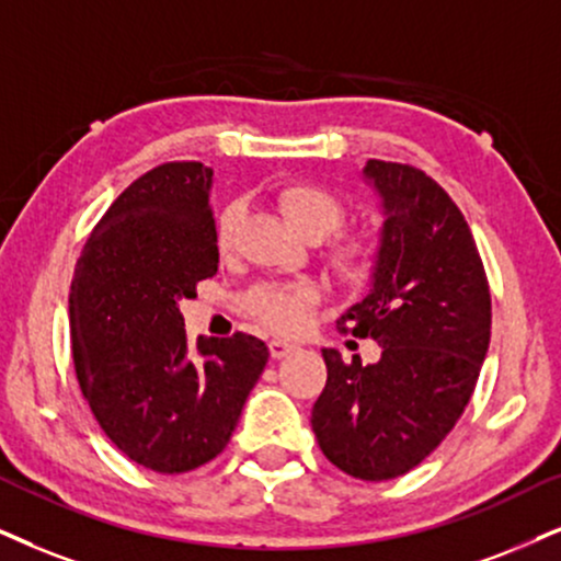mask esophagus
<instances>
[{
    "mask_svg": "<svg viewBox=\"0 0 561 561\" xmlns=\"http://www.w3.org/2000/svg\"><path fill=\"white\" fill-rule=\"evenodd\" d=\"M296 348H299V345L291 341H283V337H273V341H270V356L273 358H283V356L294 354Z\"/></svg>",
    "mask_w": 561,
    "mask_h": 561,
    "instance_id": "1",
    "label": "esophagus"
}]
</instances>
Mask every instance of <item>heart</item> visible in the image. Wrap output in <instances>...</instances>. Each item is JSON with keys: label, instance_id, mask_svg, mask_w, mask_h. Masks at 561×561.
Listing matches in <instances>:
<instances>
[{"label": "heart", "instance_id": "obj_1", "mask_svg": "<svg viewBox=\"0 0 561 561\" xmlns=\"http://www.w3.org/2000/svg\"><path fill=\"white\" fill-rule=\"evenodd\" d=\"M273 203L304 239L320 241V257L333 278L348 286L369 280L377 267V247L364 233L341 231L351 210L341 195L314 182H288L273 192ZM241 216L239 203H228L216 218V244L228 252L237 239ZM314 283H257L241 294L239 307L247 317L275 333H299L307 328L312 309L320 304Z\"/></svg>", "mask_w": 561, "mask_h": 561}]
</instances>
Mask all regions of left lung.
<instances>
[{"mask_svg": "<svg viewBox=\"0 0 561 561\" xmlns=\"http://www.w3.org/2000/svg\"><path fill=\"white\" fill-rule=\"evenodd\" d=\"M385 228L366 299L337 320L382 345L377 364L324 348L328 385L312 408L324 458L362 481L416 468L453 432L492 337V294L479 247L442 186L416 165L366 161Z\"/></svg>", "mask_w": 561, "mask_h": 561, "instance_id": "1", "label": "left lung"}]
</instances>
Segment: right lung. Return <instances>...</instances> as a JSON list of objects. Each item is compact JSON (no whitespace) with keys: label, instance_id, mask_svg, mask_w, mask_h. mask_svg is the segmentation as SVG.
<instances>
[{"label":"right lung","instance_id":"add662e5","mask_svg":"<svg viewBox=\"0 0 561 561\" xmlns=\"http://www.w3.org/2000/svg\"><path fill=\"white\" fill-rule=\"evenodd\" d=\"M213 169L171 161L135 179L82 247L69 288L80 390L108 439L156 473H186L231 439L267 364L260 337L186 348L179 301L218 273Z\"/></svg>","mask_w":561,"mask_h":561}]
</instances>
